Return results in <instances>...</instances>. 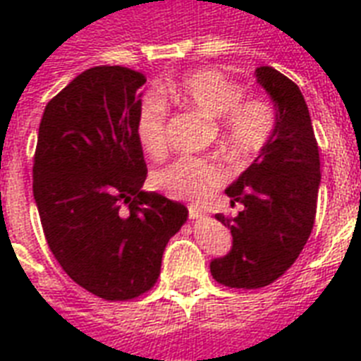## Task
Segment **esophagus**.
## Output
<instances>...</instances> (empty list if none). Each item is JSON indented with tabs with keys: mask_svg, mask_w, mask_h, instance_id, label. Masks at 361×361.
<instances>
[{
	"mask_svg": "<svg viewBox=\"0 0 361 361\" xmlns=\"http://www.w3.org/2000/svg\"><path fill=\"white\" fill-rule=\"evenodd\" d=\"M189 217H191L192 221H198V219H204L206 215H204V212H200V209L189 208Z\"/></svg>",
	"mask_w": 361,
	"mask_h": 361,
	"instance_id": "34e87169",
	"label": "esophagus"
}]
</instances>
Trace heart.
<instances>
[{
	"label": "heart",
	"mask_w": 361,
	"mask_h": 361,
	"mask_svg": "<svg viewBox=\"0 0 361 361\" xmlns=\"http://www.w3.org/2000/svg\"><path fill=\"white\" fill-rule=\"evenodd\" d=\"M164 93L181 106L200 110L215 120L221 144L240 159H251L268 146L277 127V110L269 101L245 97L240 82L215 69L195 71ZM169 109L159 93H147L136 112V138L153 159L166 153ZM228 180V170L217 159L183 157L152 178L157 191L176 200L204 206Z\"/></svg>",
	"instance_id": "1"
}]
</instances>
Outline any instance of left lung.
Instances as JSON below:
<instances>
[{
  "instance_id": "obj_1",
  "label": "left lung",
  "mask_w": 361,
  "mask_h": 361,
  "mask_svg": "<svg viewBox=\"0 0 361 361\" xmlns=\"http://www.w3.org/2000/svg\"><path fill=\"white\" fill-rule=\"evenodd\" d=\"M257 82L274 99L277 127L252 164L226 189L236 217L215 215L232 232V249L209 264L217 283L262 288L300 257L317 215L319 144L300 87L274 67H258Z\"/></svg>"
}]
</instances>
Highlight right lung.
Masks as SVG:
<instances>
[{"instance_id":"1","label":"right lung","mask_w":361,"mask_h":361,"mask_svg":"<svg viewBox=\"0 0 361 361\" xmlns=\"http://www.w3.org/2000/svg\"><path fill=\"white\" fill-rule=\"evenodd\" d=\"M146 76L120 65L84 71L47 104L33 157V197L50 251L76 285L109 302L147 292L189 209L142 191L136 138Z\"/></svg>"}]
</instances>
